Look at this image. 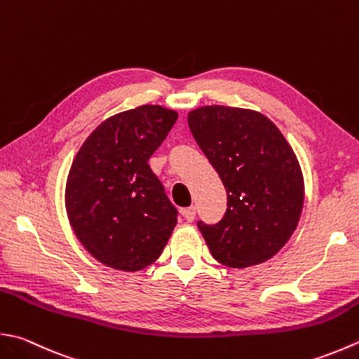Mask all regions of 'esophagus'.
<instances>
[{
  "label": "esophagus",
  "mask_w": 359,
  "mask_h": 359,
  "mask_svg": "<svg viewBox=\"0 0 359 359\" xmlns=\"http://www.w3.org/2000/svg\"><path fill=\"white\" fill-rule=\"evenodd\" d=\"M182 215H184V217L188 222H193L194 217H196V208L194 207L184 208V210H182Z\"/></svg>",
  "instance_id": "obj_1"
}]
</instances>
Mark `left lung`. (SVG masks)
Masks as SVG:
<instances>
[{"mask_svg":"<svg viewBox=\"0 0 359 359\" xmlns=\"http://www.w3.org/2000/svg\"><path fill=\"white\" fill-rule=\"evenodd\" d=\"M188 126L227 191V212L198 227L213 258L229 268L268 262L290 240L304 208L296 152L268 116L252 109L202 105Z\"/></svg>","mask_w":359,"mask_h":359,"instance_id":"8db88e82","label":"left lung"}]
</instances>
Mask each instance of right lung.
<instances>
[{
  "mask_svg": "<svg viewBox=\"0 0 359 359\" xmlns=\"http://www.w3.org/2000/svg\"><path fill=\"white\" fill-rule=\"evenodd\" d=\"M177 116L152 104L111 115L90 133L69 168V226L88 254L111 269L151 266L177 224V210L147 163Z\"/></svg>",
  "mask_w": 359,
  "mask_h": 359,
  "instance_id": "right-lung-1",
  "label": "right lung"
}]
</instances>
